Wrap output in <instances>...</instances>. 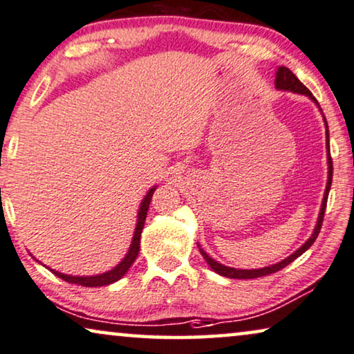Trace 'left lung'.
I'll use <instances>...</instances> for the list:
<instances>
[{
  "instance_id": "1",
  "label": "left lung",
  "mask_w": 354,
  "mask_h": 354,
  "mask_svg": "<svg viewBox=\"0 0 354 354\" xmlns=\"http://www.w3.org/2000/svg\"><path fill=\"white\" fill-rule=\"evenodd\" d=\"M274 86L279 89V91H290V93H297V94H305L311 99L313 102L316 104L317 107H319L321 111V106L317 104L316 97L313 96L310 89H308L305 84H303L300 80H298L293 73L288 71L287 67H277L276 71V80H274ZM322 112V111H321ZM324 117V115H322ZM324 125H326V147H327V165H328V175H327V186H326V192H324V198H322V203H321V210H319V216H317V221H316V226H315V231L310 236V239L303 243L300 248H297L295 252L292 253V255H288L287 258H283L282 261L276 263V265H271V266H265V268H260V270H236V268H231V266H225L221 265V263H218L216 260H213V258L208 255L207 252H203V248H201L198 245V252L202 253V257L205 258V261L208 263V266L212 268L213 271L216 272V274L220 276H225L229 279H255V277H263V276H268V274H272V272H277L281 271L282 268H286L287 265H290L293 260H297L298 257L303 255L308 248H310L313 243H315L317 234L321 231V226H322V220H324V212H326V205H327V197H328V191H330V184H332V158H330V146H328V128H327V120L324 117Z\"/></svg>"
}]
</instances>
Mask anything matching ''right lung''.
<instances>
[{
	"mask_svg": "<svg viewBox=\"0 0 354 354\" xmlns=\"http://www.w3.org/2000/svg\"><path fill=\"white\" fill-rule=\"evenodd\" d=\"M156 189H157V186L151 187L147 191L146 196H144L141 205H139V210H138V221H136V227H134V234H133L131 243H129V248H128L127 255L123 257V260L118 263L117 266H113L112 270L102 272V274H94V276H71V274H64V272H59V271L51 270V268L46 266L48 270L51 271L53 274H56L57 277H61L62 281L71 282V283H78V286H83V287H102V286H109V283H113V282L120 281V279L127 274L129 268H131L134 260H136V257L139 255V245H141V232H142L144 223H146L147 210H149V205H151L153 191H156Z\"/></svg>",
	"mask_w": 354,
	"mask_h": 354,
	"instance_id": "obj_1",
	"label": "right lung"
}]
</instances>
